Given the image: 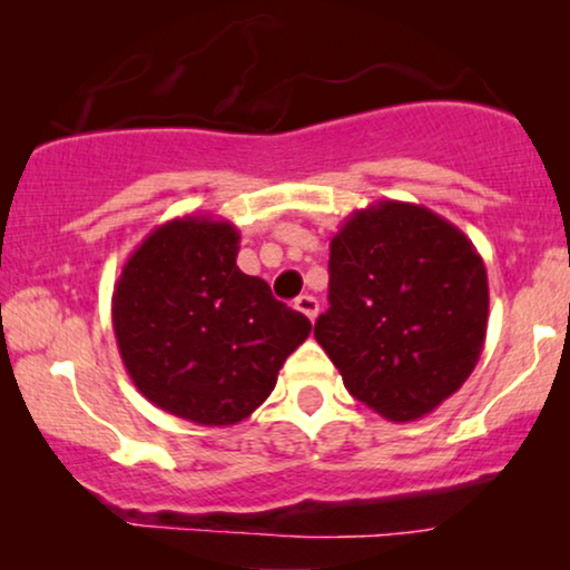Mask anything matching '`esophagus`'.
<instances>
[{"label":"esophagus","instance_id":"34e87169","mask_svg":"<svg viewBox=\"0 0 570 570\" xmlns=\"http://www.w3.org/2000/svg\"><path fill=\"white\" fill-rule=\"evenodd\" d=\"M295 308H298L303 316H308L311 322L318 316V301L314 295H301V298H295Z\"/></svg>","mask_w":570,"mask_h":570}]
</instances>
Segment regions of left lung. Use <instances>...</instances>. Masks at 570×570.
<instances>
[{
    "label": "left lung",
    "mask_w": 570,
    "mask_h": 570,
    "mask_svg": "<svg viewBox=\"0 0 570 570\" xmlns=\"http://www.w3.org/2000/svg\"><path fill=\"white\" fill-rule=\"evenodd\" d=\"M488 272L472 240L423 205L355 209L330 244V311L314 337L381 417L433 412L470 379L488 332Z\"/></svg>",
    "instance_id": "obj_1"
}]
</instances>
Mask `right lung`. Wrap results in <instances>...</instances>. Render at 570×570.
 Listing matches in <instances>:
<instances>
[{
  "mask_svg": "<svg viewBox=\"0 0 570 570\" xmlns=\"http://www.w3.org/2000/svg\"><path fill=\"white\" fill-rule=\"evenodd\" d=\"M238 230L186 215L155 228L111 298L121 361L155 407L197 425H236L272 394L311 322L238 269Z\"/></svg>",
  "mask_w": 570,
  "mask_h": 570,
  "instance_id": "right-lung-1",
  "label": "right lung"
}]
</instances>
